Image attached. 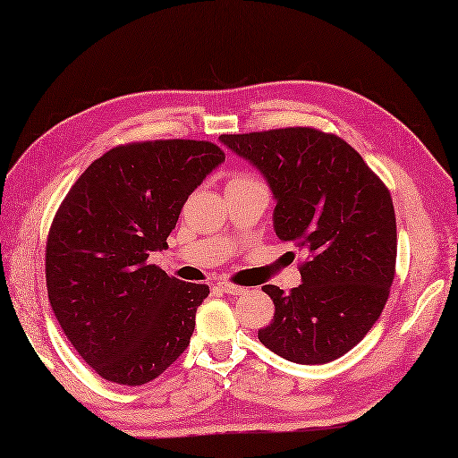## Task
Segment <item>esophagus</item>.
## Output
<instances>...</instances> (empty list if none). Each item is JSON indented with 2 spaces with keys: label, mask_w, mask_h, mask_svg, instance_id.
<instances>
[{
  "label": "esophagus",
  "mask_w": 458,
  "mask_h": 458,
  "mask_svg": "<svg viewBox=\"0 0 458 458\" xmlns=\"http://www.w3.org/2000/svg\"><path fill=\"white\" fill-rule=\"evenodd\" d=\"M218 289L224 291V293H230V295H242L246 293V287H240L236 284H230V281H220Z\"/></svg>",
  "instance_id": "34e87169"
}]
</instances>
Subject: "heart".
I'll return each mask as SVG.
<instances>
[{
	"label": "heart",
	"instance_id": "1",
	"mask_svg": "<svg viewBox=\"0 0 458 458\" xmlns=\"http://www.w3.org/2000/svg\"><path fill=\"white\" fill-rule=\"evenodd\" d=\"M244 181H254V177H250V174H234L228 182H244Z\"/></svg>",
	"mask_w": 458,
	"mask_h": 458
}]
</instances>
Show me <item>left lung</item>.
I'll list each match as a JSON object with an SVG mask.
<instances>
[{"mask_svg": "<svg viewBox=\"0 0 458 458\" xmlns=\"http://www.w3.org/2000/svg\"><path fill=\"white\" fill-rule=\"evenodd\" d=\"M224 145L264 173L277 204L276 234L307 254L303 284L274 299L259 343L297 364H327L362 340L390 297L397 230L390 189L335 133L279 128L224 133Z\"/></svg>", "mask_w": 458, "mask_h": 458, "instance_id": "left-lung-1", "label": "left lung"}]
</instances>
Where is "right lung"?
Listing matches in <instances>:
<instances>
[{
  "label": "right lung",
  "mask_w": 458,
  "mask_h": 458,
  "mask_svg": "<svg viewBox=\"0 0 458 458\" xmlns=\"http://www.w3.org/2000/svg\"><path fill=\"white\" fill-rule=\"evenodd\" d=\"M224 159L212 141L118 145L58 207L45 254L48 303L76 352L108 382L148 384L187 350L210 289L148 259L167 248L182 204Z\"/></svg>",
  "instance_id": "right-lung-1"
}]
</instances>
